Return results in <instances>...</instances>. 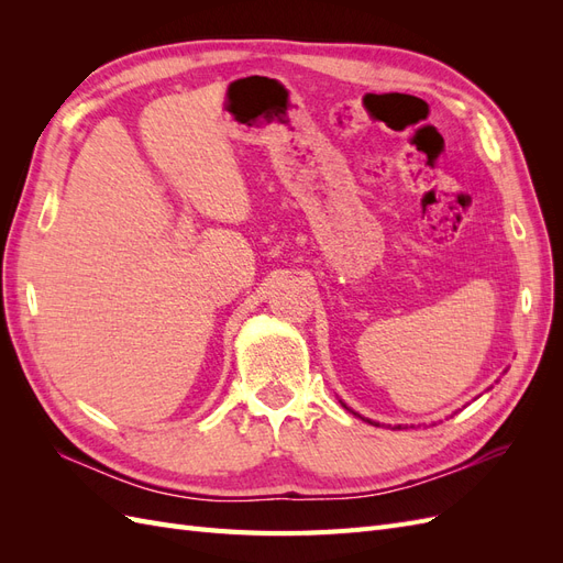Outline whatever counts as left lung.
Wrapping results in <instances>:
<instances>
[{
    "label": "left lung",
    "instance_id": "left-lung-1",
    "mask_svg": "<svg viewBox=\"0 0 563 563\" xmlns=\"http://www.w3.org/2000/svg\"><path fill=\"white\" fill-rule=\"evenodd\" d=\"M340 404H343V401H340ZM345 406V404H343ZM347 408V406H345ZM347 411H352V408H347ZM354 413V411H352ZM354 416H360V413H354ZM362 418V416H360ZM362 420H366V422H371V424H380V422H373V420H368V418H362ZM397 428H401V424H397Z\"/></svg>",
    "mask_w": 563,
    "mask_h": 563
}]
</instances>
